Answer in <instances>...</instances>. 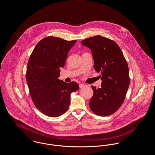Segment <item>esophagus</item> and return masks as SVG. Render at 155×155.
<instances>
[{
	"instance_id": "esophagus-1",
	"label": "esophagus",
	"mask_w": 155,
	"mask_h": 155,
	"mask_svg": "<svg viewBox=\"0 0 155 155\" xmlns=\"http://www.w3.org/2000/svg\"><path fill=\"white\" fill-rule=\"evenodd\" d=\"M85 84H79V87H80V88H83L84 87H85Z\"/></svg>"
}]
</instances>
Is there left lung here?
<instances>
[{
    "mask_svg": "<svg viewBox=\"0 0 155 155\" xmlns=\"http://www.w3.org/2000/svg\"><path fill=\"white\" fill-rule=\"evenodd\" d=\"M81 44L91 50L94 67L101 73V87L91 85L94 94L90 108L100 116H110L122 105L130 84L129 67L119 45L100 35L87 38Z\"/></svg>",
    "mask_w": 155,
    "mask_h": 155,
    "instance_id": "left-lung-1",
    "label": "left lung"
}]
</instances>
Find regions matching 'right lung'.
Segmentation results:
<instances>
[{
    "instance_id": "obj_1",
    "label": "right lung",
    "mask_w": 155,
    "mask_h": 155,
    "mask_svg": "<svg viewBox=\"0 0 155 155\" xmlns=\"http://www.w3.org/2000/svg\"><path fill=\"white\" fill-rule=\"evenodd\" d=\"M77 42L48 36L41 40L28 62L26 81L35 107L43 114L57 117L65 113L70 106V95L79 88L72 81L58 79L68 53Z\"/></svg>"
}]
</instances>
